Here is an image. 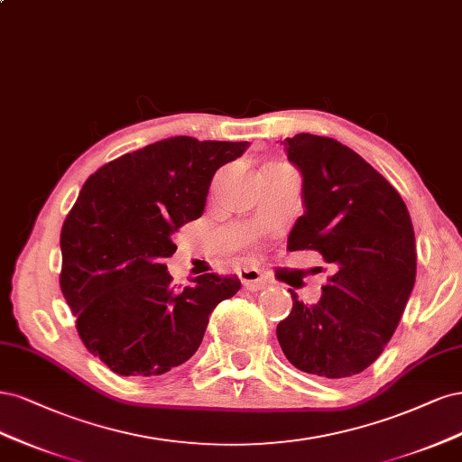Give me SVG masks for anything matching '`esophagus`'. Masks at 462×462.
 I'll use <instances>...</instances> for the list:
<instances>
[{"label": "esophagus", "instance_id": "esophagus-1", "mask_svg": "<svg viewBox=\"0 0 462 462\" xmlns=\"http://www.w3.org/2000/svg\"><path fill=\"white\" fill-rule=\"evenodd\" d=\"M237 276H240L244 288H247L251 291H259V290L266 288V280L263 278V274L257 269H253V266H244V269L237 271Z\"/></svg>", "mask_w": 462, "mask_h": 462}]
</instances>
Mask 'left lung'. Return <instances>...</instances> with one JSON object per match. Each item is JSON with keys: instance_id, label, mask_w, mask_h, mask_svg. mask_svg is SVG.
Segmentation results:
<instances>
[{"instance_id": "obj_1", "label": "left lung", "mask_w": 462, "mask_h": 462, "mask_svg": "<svg viewBox=\"0 0 462 462\" xmlns=\"http://www.w3.org/2000/svg\"><path fill=\"white\" fill-rule=\"evenodd\" d=\"M303 174L305 215L290 251H319L334 274L320 301L293 307L276 328L288 361L307 374L347 378L382 355L416 278L411 215L399 191L347 145L315 134L284 142Z\"/></svg>"}]
</instances>
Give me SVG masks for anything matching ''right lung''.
Wrapping results in <instances>:
<instances>
[{
  "label": "right lung",
  "instance_id": "obj_1",
  "mask_svg": "<svg viewBox=\"0 0 462 462\" xmlns=\"http://www.w3.org/2000/svg\"><path fill=\"white\" fill-rule=\"evenodd\" d=\"M247 142L174 136L97 169L61 230V291L86 349L115 374L159 376L201 346L209 315L242 288L207 273L174 288V232L201 217L215 172Z\"/></svg>",
  "mask_w": 462,
  "mask_h": 462
}]
</instances>
